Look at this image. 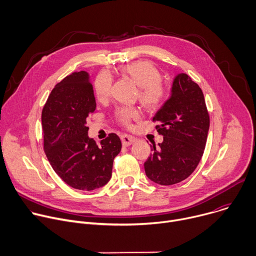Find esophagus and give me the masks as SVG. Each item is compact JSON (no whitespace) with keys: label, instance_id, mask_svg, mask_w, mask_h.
I'll return each mask as SVG.
<instances>
[{"label":"esophagus","instance_id":"34e87169","mask_svg":"<svg viewBox=\"0 0 256 256\" xmlns=\"http://www.w3.org/2000/svg\"><path fill=\"white\" fill-rule=\"evenodd\" d=\"M122 138V144L124 146V147H128V146H130L132 144H134L136 142V138H134L132 136H130V134H122L120 136Z\"/></svg>","mask_w":256,"mask_h":256}]
</instances>
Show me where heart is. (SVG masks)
Wrapping results in <instances>:
<instances>
[{"label":"heart","instance_id":"1","mask_svg":"<svg viewBox=\"0 0 256 256\" xmlns=\"http://www.w3.org/2000/svg\"><path fill=\"white\" fill-rule=\"evenodd\" d=\"M122 76L132 79L138 86V99L150 109L159 107L168 96V88L161 81L160 70L150 62L136 60L120 68ZM112 76L109 72L102 70L97 75L94 82V92L100 101H105L112 93ZM138 109L132 106H122L116 118L120 124L130 126V122L140 118Z\"/></svg>","mask_w":256,"mask_h":256}]
</instances>
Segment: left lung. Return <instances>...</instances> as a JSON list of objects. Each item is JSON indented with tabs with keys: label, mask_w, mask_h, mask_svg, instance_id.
<instances>
[{
	"label": "left lung",
	"mask_w": 256,
	"mask_h": 256,
	"mask_svg": "<svg viewBox=\"0 0 256 256\" xmlns=\"http://www.w3.org/2000/svg\"><path fill=\"white\" fill-rule=\"evenodd\" d=\"M153 120L160 124L156 128L163 142L151 146L146 175L161 186L178 184L196 170L206 148L210 116L200 86L184 72L178 74Z\"/></svg>",
	"instance_id": "1"
}]
</instances>
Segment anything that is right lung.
Returning a JSON list of instances; mask_svg holds the SVG:
<instances>
[{"mask_svg": "<svg viewBox=\"0 0 256 256\" xmlns=\"http://www.w3.org/2000/svg\"><path fill=\"white\" fill-rule=\"evenodd\" d=\"M96 109L87 72H75L54 86L42 114L44 152L54 172L72 188L90 192L112 178L122 150L118 134L97 146L88 136L87 118Z\"/></svg>", "mask_w": 256, "mask_h": 256, "instance_id": "obj_1", "label": "right lung"}]
</instances>
